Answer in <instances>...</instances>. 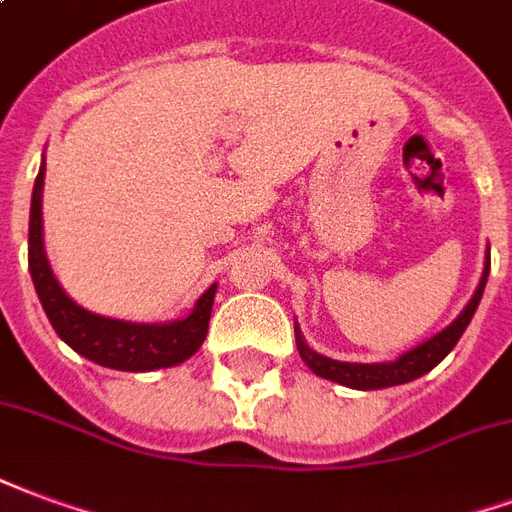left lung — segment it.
Returning a JSON list of instances; mask_svg holds the SVG:
<instances>
[{
	"label": "left lung",
	"mask_w": 512,
	"mask_h": 512,
	"mask_svg": "<svg viewBox=\"0 0 512 512\" xmlns=\"http://www.w3.org/2000/svg\"><path fill=\"white\" fill-rule=\"evenodd\" d=\"M488 268H491V260H486V271L480 276V285L472 295V301L467 304V309L458 314L456 320L445 328L442 333H437L434 339L423 342L415 350L404 352L399 361L391 363H342V361H331L325 358L320 352H314L306 347V342L301 339V331L295 328V344H298V352L301 358L306 361V366L312 369L317 377L323 380H333L339 385H347V388H358V391H377V388H391V385H404V382L415 380L420 374L431 372L445 355H448L456 342L461 339V333L467 331L469 320L472 314L478 309L480 295H483V287H486L488 279Z\"/></svg>",
	"instance_id": "1"
}]
</instances>
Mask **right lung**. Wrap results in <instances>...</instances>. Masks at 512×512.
I'll return each mask as SVG.
<instances>
[{"label": "right lung", "mask_w": 512, "mask_h": 512, "mask_svg": "<svg viewBox=\"0 0 512 512\" xmlns=\"http://www.w3.org/2000/svg\"><path fill=\"white\" fill-rule=\"evenodd\" d=\"M43 179L45 162L34 181L32 211H29V274L54 331L78 355L119 372H151L162 366H176L187 361L189 355H195L208 333V317H211L217 285L208 287L192 314L176 323L138 325L86 312L59 287L45 260Z\"/></svg>", "instance_id": "obj_1"}]
</instances>
